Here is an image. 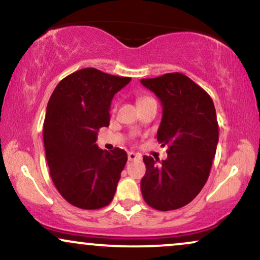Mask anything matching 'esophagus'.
<instances>
[{
  "mask_svg": "<svg viewBox=\"0 0 260 260\" xmlns=\"http://www.w3.org/2000/svg\"><path fill=\"white\" fill-rule=\"evenodd\" d=\"M140 157H142V156H140L139 154L133 153V151H131V153H128V160H129V161H133V160H139Z\"/></svg>",
  "mask_w": 260,
  "mask_h": 260,
  "instance_id": "obj_1",
  "label": "esophagus"
}]
</instances>
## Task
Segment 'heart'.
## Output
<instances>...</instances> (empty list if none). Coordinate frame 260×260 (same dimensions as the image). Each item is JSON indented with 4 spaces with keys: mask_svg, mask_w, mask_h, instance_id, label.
<instances>
[{
    "mask_svg": "<svg viewBox=\"0 0 260 260\" xmlns=\"http://www.w3.org/2000/svg\"><path fill=\"white\" fill-rule=\"evenodd\" d=\"M150 100H154V99H151V98H148V96L140 98V99L138 100V104H139V105H140V104H143V103H147V101H150Z\"/></svg>",
    "mask_w": 260,
    "mask_h": 260,
    "instance_id": "heart-1",
    "label": "heart"
}]
</instances>
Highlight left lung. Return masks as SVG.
Returning <instances> with one entry per match:
<instances>
[{"label":"left lung","mask_w":260,"mask_h":260,"mask_svg":"<svg viewBox=\"0 0 260 260\" xmlns=\"http://www.w3.org/2000/svg\"><path fill=\"white\" fill-rule=\"evenodd\" d=\"M159 98L162 118L157 142L168 147V159L144 156L140 190L149 207L175 210L190 203L204 187L219 142L213 100L204 89L182 73L140 80Z\"/></svg>","instance_id":"8db88e82"}]
</instances>
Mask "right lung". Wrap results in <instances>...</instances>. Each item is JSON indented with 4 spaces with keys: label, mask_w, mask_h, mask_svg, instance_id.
Returning <instances> with one entry per match:
<instances>
[{
    "label": "right lung",
    "mask_w": 260,
    "mask_h": 260,
    "mask_svg": "<svg viewBox=\"0 0 260 260\" xmlns=\"http://www.w3.org/2000/svg\"><path fill=\"white\" fill-rule=\"evenodd\" d=\"M131 78L95 68L67 76L53 90L44 122V145L52 182L70 204L86 210L110 204L127 153L103 150L95 144L110 123V107Z\"/></svg>",
    "instance_id": "add662e5"
}]
</instances>
